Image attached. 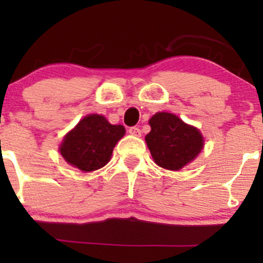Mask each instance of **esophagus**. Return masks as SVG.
Wrapping results in <instances>:
<instances>
[{"label": "esophagus", "mask_w": 263, "mask_h": 263, "mask_svg": "<svg viewBox=\"0 0 263 263\" xmlns=\"http://www.w3.org/2000/svg\"><path fill=\"white\" fill-rule=\"evenodd\" d=\"M128 134L132 135V136H141V129L138 127H136V126H134V127H129L128 128Z\"/></svg>", "instance_id": "obj_1"}]
</instances>
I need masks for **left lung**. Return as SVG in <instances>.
<instances>
[{
	"mask_svg": "<svg viewBox=\"0 0 263 263\" xmlns=\"http://www.w3.org/2000/svg\"><path fill=\"white\" fill-rule=\"evenodd\" d=\"M149 126L146 142L159 167L179 171L203 148L204 140L199 129L184 123L176 115L156 114L149 120Z\"/></svg>",
	"mask_w": 263,
	"mask_h": 263,
	"instance_id": "obj_1",
	"label": "left lung"
}]
</instances>
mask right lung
<instances>
[{"mask_svg": "<svg viewBox=\"0 0 263 263\" xmlns=\"http://www.w3.org/2000/svg\"><path fill=\"white\" fill-rule=\"evenodd\" d=\"M123 135L122 125H111L101 115H89L65 136L59 149L69 164L92 172L110 161L115 146Z\"/></svg>", "mask_w": 263, "mask_h": 263, "instance_id": "1", "label": "right lung"}]
</instances>
